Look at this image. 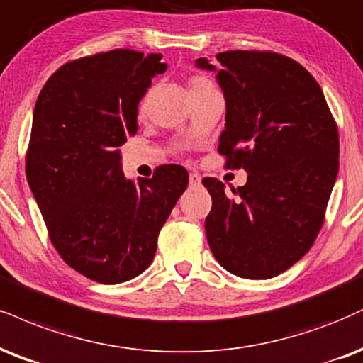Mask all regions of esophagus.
Wrapping results in <instances>:
<instances>
[{
	"mask_svg": "<svg viewBox=\"0 0 363 363\" xmlns=\"http://www.w3.org/2000/svg\"><path fill=\"white\" fill-rule=\"evenodd\" d=\"M199 184H201L199 174H196V172L189 174V186H191V187H198Z\"/></svg>",
	"mask_w": 363,
	"mask_h": 363,
	"instance_id": "1",
	"label": "esophagus"
}]
</instances>
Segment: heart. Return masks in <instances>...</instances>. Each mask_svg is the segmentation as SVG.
<instances>
[{
  "label": "heart",
  "instance_id": "b5f03b06",
  "mask_svg": "<svg viewBox=\"0 0 363 363\" xmlns=\"http://www.w3.org/2000/svg\"><path fill=\"white\" fill-rule=\"evenodd\" d=\"M213 86V82L204 76H194L189 82V89H199V87H209Z\"/></svg>",
  "mask_w": 363,
  "mask_h": 363
}]
</instances>
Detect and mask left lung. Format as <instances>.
Wrapping results in <instances>:
<instances>
[{
    "label": "left lung",
    "instance_id": "obj_1",
    "mask_svg": "<svg viewBox=\"0 0 363 363\" xmlns=\"http://www.w3.org/2000/svg\"><path fill=\"white\" fill-rule=\"evenodd\" d=\"M199 69L216 71L226 101L218 152L247 184L225 193L203 179L213 206L204 221L209 248L238 277L270 279L296 264L320 233L338 176L340 140L320 84L276 52L228 50Z\"/></svg>",
    "mask_w": 363,
    "mask_h": 363
}]
</instances>
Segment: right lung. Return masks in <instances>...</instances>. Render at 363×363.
Listing matches in <instances>:
<instances>
[{
  "label": "right lung",
  "instance_id": "right-lung-1",
  "mask_svg": "<svg viewBox=\"0 0 363 363\" xmlns=\"http://www.w3.org/2000/svg\"><path fill=\"white\" fill-rule=\"evenodd\" d=\"M162 55L130 49L82 57L49 77L33 110L27 179L52 245L69 267L120 284L154 260L157 237L189 174L160 165L128 181L120 147L138 130V103L164 74Z\"/></svg>",
  "mask_w": 363,
  "mask_h": 363
}]
</instances>
